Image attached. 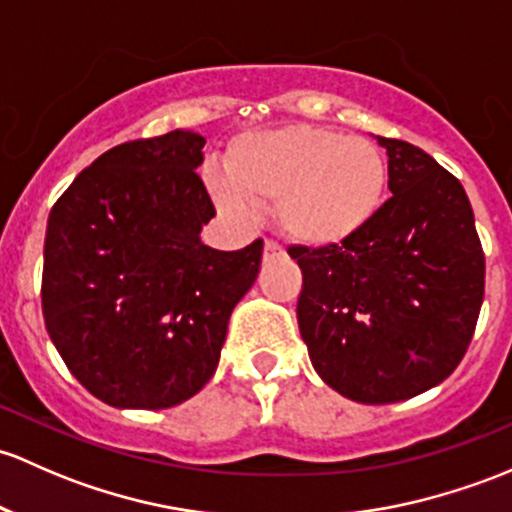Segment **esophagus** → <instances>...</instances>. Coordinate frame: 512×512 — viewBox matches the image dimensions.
Returning a JSON list of instances; mask_svg holds the SVG:
<instances>
[{"label":"esophagus","instance_id":"1","mask_svg":"<svg viewBox=\"0 0 512 512\" xmlns=\"http://www.w3.org/2000/svg\"><path fill=\"white\" fill-rule=\"evenodd\" d=\"M282 255V245L277 240H265V257Z\"/></svg>","mask_w":512,"mask_h":512}]
</instances>
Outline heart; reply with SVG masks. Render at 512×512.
<instances>
[{
    "instance_id": "heart-1",
    "label": "heart",
    "mask_w": 512,
    "mask_h": 512,
    "mask_svg": "<svg viewBox=\"0 0 512 512\" xmlns=\"http://www.w3.org/2000/svg\"><path fill=\"white\" fill-rule=\"evenodd\" d=\"M223 169L225 176L206 171L220 211L247 218L252 206H274L289 238L316 247L368 228L390 184L378 144L316 125L242 132L225 149Z\"/></svg>"
}]
</instances>
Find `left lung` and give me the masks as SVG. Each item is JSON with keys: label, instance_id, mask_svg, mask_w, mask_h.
Segmentation results:
<instances>
[{"label": "left lung", "instance_id": "1", "mask_svg": "<svg viewBox=\"0 0 512 512\" xmlns=\"http://www.w3.org/2000/svg\"><path fill=\"white\" fill-rule=\"evenodd\" d=\"M387 149L390 191L368 228L338 245L289 247L297 319L326 385L363 405L402 402L449 378L476 331L486 255L464 186L402 139Z\"/></svg>", "mask_w": 512, "mask_h": 512}]
</instances>
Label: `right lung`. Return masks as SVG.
<instances>
[{"label":"right lung","mask_w":512,"mask_h":512,"mask_svg":"<svg viewBox=\"0 0 512 512\" xmlns=\"http://www.w3.org/2000/svg\"><path fill=\"white\" fill-rule=\"evenodd\" d=\"M196 132L117 144L48 215L41 306L78 383L112 407L166 410L213 378L265 242L220 252L198 233L215 206Z\"/></svg>","instance_id":"add662e5"}]
</instances>
